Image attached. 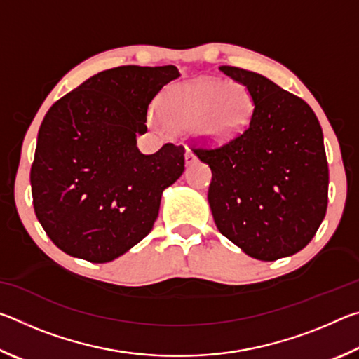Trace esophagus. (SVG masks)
I'll use <instances>...</instances> for the list:
<instances>
[{
  "mask_svg": "<svg viewBox=\"0 0 359 359\" xmlns=\"http://www.w3.org/2000/svg\"><path fill=\"white\" fill-rule=\"evenodd\" d=\"M194 161H196V155H194L190 149H187V151H185V163H187V165H191V163H194Z\"/></svg>",
  "mask_w": 359,
  "mask_h": 359,
  "instance_id": "1",
  "label": "esophagus"
}]
</instances>
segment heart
Listing matches in <instances>:
<instances>
[{"instance_id":"1","label":"heart","mask_w":359,"mask_h":359,"mask_svg":"<svg viewBox=\"0 0 359 359\" xmlns=\"http://www.w3.org/2000/svg\"><path fill=\"white\" fill-rule=\"evenodd\" d=\"M252 112L253 100L244 85L198 79L169 87L161 96V112L151 111L150 121L163 133L194 128L204 142L226 144L245 130Z\"/></svg>"}]
</instances>
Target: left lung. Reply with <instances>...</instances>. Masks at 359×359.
<instances>
[{
	"label": "left lung",
	"instance_id": "8db88e82",
	"mask_svg": "<svg viewBox=\"0 0 359 359\" xmlns=\"http://www.w3.org/2000/svg\"><path fill=\"white\" fill-rule=\"evenodd\" d=\"M253 100L245 130L220 147H193L212 171L208 199L220 233L252 258L302 250L327 208L323 131L306 101L257 72L220 66Z\"/></svg>",
	"mask_w": 359,
	"mask_h": 359
}]
</instances>
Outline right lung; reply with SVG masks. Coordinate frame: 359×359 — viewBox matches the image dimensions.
I'll use <instances>...</instances> for the list:
<instances>
[{
  "instance_id": "obj_1",
  "label": "right lung",
  "mask_w": 359,
  "mask_h": 359,
  "mask_svg": "<svg viewBox=\"0 0 359 359\" xmlns=\"http://www.w3.org/2000/svg\"><path fill=\"white\" fill-rule=\"evenodd\" d=\"M179 69L118 66L87 79L42 120L29 172L34 214L60 250L107 263L147 236L161 194L185 169L184 145L136 147L151 100Z\"/></svg>"
}]
</instances>
